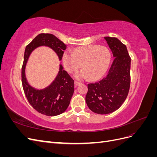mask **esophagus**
<instances>
[{"instance_id":"34e87169","label":"esophagus","mask_w":157,"mask_h":157,"mask_svg":"<svg viewBox=\"0 0 157 157\" xmlns=\"http://www.w3.org/2000/svg\"><path fill=\"white\" fill-rule=\"evenodd\" d=\"M80 84H81V83H80V82H77V81H75V85L76 86H79V85H80Z\"/></svg>"}]
</instances>
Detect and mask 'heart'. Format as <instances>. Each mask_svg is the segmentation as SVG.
I'll use <instances>...</instances> for the list:
<instances>
[{
    "label": "heart",
    "instance_id": "1",
    "mask_svg": "<svg viewBox=\"0 0 157 157\" xmlns=\"http://www.w3.org/2000/svg\"><path fill=\"white\" fill-rule=\"evenodd\" d=\"M111 53L106 46L89 45L78 47L73 53L65 52L62 57L65 69L69 73L78 69L82 70L75 74L77 79L86 78L98 80L105 74L110 65Z\"/></svg>",
    "mask_w": 157,
    "mask_h": 157
}]
</instances>
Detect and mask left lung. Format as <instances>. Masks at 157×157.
<instances>
[{
	"mask_svg": "<svg viewBox=\"0 0 157 157\" xmlns=\"http://www.w3.org/2000/svg\"><path fill=\"white\" fill-rule=\"evenodd\" d=\"M115 58L107 76L88 84L86 102L95 113L106 115L117 110L125 101L130 84V62L126 46L115 37L105 36Z\"/></svg>",
	"mask_w": 157,
	"mask_h": 157,
	"instance_id": "1",
	"label": "left lung"
}]
</instances>
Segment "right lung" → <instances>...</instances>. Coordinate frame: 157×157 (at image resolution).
<instances>
[{
  "instance_id": "add662e5",
  "label": "right lung",
  "mask_w": 157,
  "mask_h": 157,
  "mask_svg": "<svg viewBox=\"0 0 157 157\" xmlns=\"http://www.w3.org/2000/svg\"><path fill=\"white\" fill-rule=\"evenodd\" d=\"M40 46H46L51 48L60 61L64 50L67 48V45L50 33L38 35L26 46L21 69L23 88L31 105L43 115L56 116L63 113L67 109L74 92V80L63 70L61 64H59L58 75L48 86L37 89L29 84L25 75L26 65L32 52Z\"/></svg>"
}]
</instances>
